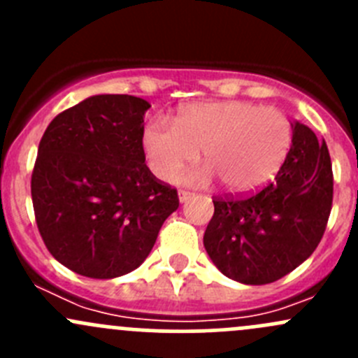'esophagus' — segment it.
Instances as JSON below:
<instances>
[{
    "label": "esophagus",
    "instance_id": "34e87169",
    "mask_svg": "<svg viewBox=\"0 0 358 358\" xmlns=\"http://www.w3.org/2000/svg\"><path fill=\"white\" fill-rule=\"evenodd\" d=\"M192 196H194V194L185 192V190H182V192H178V199H180V202H187Z\"/></svg>",
    "mask_w": 358,
    "mask_h": 358
}]
</instances>
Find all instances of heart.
<instances>
[{"label": "heart", "instance_id": "b5f03b06", "mask_svg": "<svg viewBox=\"0 0 358 358\" xmlns=\"http://www.w3.org/2000/svg\"><path fill=\"white\" fill-rule=\"evenodd\" d=\"M292 143L289 119L280 112L243 100L199 102L182 107L175 124L150 119L142 131V147L150 171L173 182L199 157L201 171L192 183L218 178L232 194L265 187L279 173Z\"/></svg>", "mask_w": 358, "mask_h": 358}]
</instances>
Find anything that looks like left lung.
<instances>
[{"mask_svg":"<svg viewBox=\"0 0 358 358\" xmlns=\"http://www.w3.org/2000/svg\"><path fill=\"white\" fill-rule=\"evenodd\" d=\"M292 143L275 180L244 199H216L204 248L216 268L248 286L275 282L319 246L333 204L326 143L294 121Z\"/></svg>","mask_w":358,"mask_h":358,"instance_id":"obj_1","label":"left lung"}]
</instances>
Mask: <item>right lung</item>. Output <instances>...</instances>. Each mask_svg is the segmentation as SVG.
<instances>
[{
    "instance_id": "add662e5",
    "label": "right lung",
    "mask_w": 358,
    "mask_h": 358,
    "mask_svg": "<svg viewBox=\"0 0 358 358\" xmlns=\"http://www.w3.org/2000/svg\"><path fill=\"white\" fill-rule=\"evenodd\" d=\"M149 109L138 96H88L57 115L39 142L31 180L39 234L79 275L115 279L138 268L178 209L176 190L145 164Z\"/></svg>"
}]
</instances>
